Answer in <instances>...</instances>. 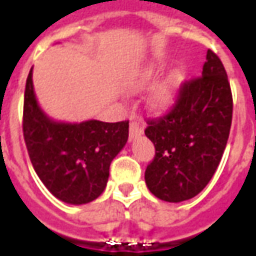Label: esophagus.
Masks as SVG:
<instances>
[{
  "label": "esophagus",
  "mask_w": 256,
  "mask_h": 256,
  "mask_svg": "<svg viewBox=\"0 0 256 256\" xmlns=\"http://www.w3.org/2000/svg\"><path fill=\"white\" fill-rule=\"evenodd\" d=\"M142 132H144V128H142V124H141V123L137 122V120H133V122L130 123V133H128L130 140H134L136 137L141 136Z\"/></svg>",
  "instance_id": "34e87169"
}]
</instances>
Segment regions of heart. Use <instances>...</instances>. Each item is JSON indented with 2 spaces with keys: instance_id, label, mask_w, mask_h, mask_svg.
<instances>
[{
  "instance_id": "1",
  "label": "heart",
  "mask_w": 256,
  "mask_h": 256,
  "mask_svg": "<svg viewBox=\"0 0 256 256\" xmlns=\"http://www.w3.org/2000/svg\"><path fill=\"white\" fill-rule=\"evenodd\" d=\"M155 70L152 67H146L144 70H141L133 78L132 88L134 90H138L141 88H144V86L150 84L152 79L155 78ZM177 75H172V78L167 79L166 82L159 84L152 92V94H150V104H152V106H155L158 110H163V108L170 106L172 102V98H174V93H176V89H177Z\"/></svg>"
}]
</instances>
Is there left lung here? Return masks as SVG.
I'll list each match as a JSON object with an SVG mask.
<instances>
[{
    "label": "left lung",
    "instance_id": "obj_1",
    "mask_svg": "<svg viewBox=\"0 0 256 256\" xmlns=\"http://www.w3.org/2000/svg\"><path fill=\"white\" fill-rule=\"evenodd\" d=\"M232 114L228 75L208 49L202 76L180 84L172 110L146 122L155 158L146 166L145 182L156 198L180 203L206 188L224 155Z\"/></svg>",
    "mask_w": 256,
    "mask_h": 256
}]
</instances>
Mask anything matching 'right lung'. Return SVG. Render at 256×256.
<instances>
[{"instance_id": "1", "label": "right lung", "mask_w": 256, "mask_h": 256, "mask_svg": "<svg viewBox=\"0 0 256 256\" xmlns=\"http://www.w3.org/2000/svg\"><path fill=\"white\" fill-rule=\"evenodd\" d=\"M23 136L32 167L49 192L64 203L86 204L104 192L111 162L128 142V120L54 122L36 102L31 68L24 90Z\"/></svg>"}]
</instances>
